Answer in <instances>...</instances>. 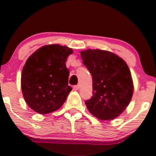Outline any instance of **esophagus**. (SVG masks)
I'll list each match as a JSON object with an SVG mask.
<instances>
[{
    "label": "esophagus",
    "instance_id": "34e87169",
    "mask_svg": "<svg viewBox=\"0 0 156 156\" xmlns=\"http://www.w3.org/2000/svg\"><path fill=\"white\" fill-rule=\"evenodd\" d=\"M80 88V85L79 84H78V85H75V86H73V89L74 90H78Z\"/></svg>",
    "mask_w": 156,
    "mask_h": 156
}]
</instances>
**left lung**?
Segmentation results:
<instances>
[{"mask_svg":"<svg viewBox=\"0 0 156 156\" xmlns=\"http://www.w3.org/2000/svg\"><path fill=\"white\" fill-rule=\"evenodd\" d=\"M81 56L93 79V97L85 101L87 109L100 120L115 119L133 96V80L127 63L107 50L88 49L81 52Z\"/></svg>","mask_w":156,"mask_h":156,"instance_id":"obj_1","label":"left lung"}]
</instances>
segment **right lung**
Returning a JSON list of instances; mask_svg holds the SVG:
<instances>
[{
	"instance_id": "right-lung-1",
	"label": "right lung",
	"mask_w": 156,
	"mask_h": 156,
	"mask_svg": "<svg viewBox=\"0 0 156 156\" xmlns=\"http://www.w3.org/2000/svg\"><path fill=\"white\" fill-rule=\"evenodd\" d=\"M72 49L59 44L45 45L26 60L21 75V87L26 103L40 114L59 109L72 87L66 62Z\"/></svg>"
}]
</instances>
